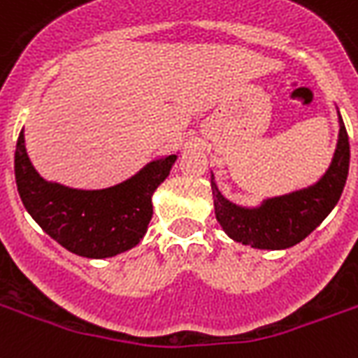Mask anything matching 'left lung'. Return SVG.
<instances>
[{
	"label": "left lung",
	"instance_id": "left-lung-1",
	"mask_svg": "<svg viewBox=\"0 0 358 358\" xmlns=\"http://www.w3.org/2000/svg\"><path fill=\"white\" fill-rule=\"evenodd\" d=\"M338 123L340 134L332 163L313 186L269 197L258 206H241L222 195L214 182V174H210L216 220L233 241L262 250L290 248L306 239L332 213L345 187L349 172V136L340 112Z\"/></svg>",
	"mask_w": 358,
	"mask_h": 358
}]
</instances>
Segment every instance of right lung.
<instances>
[{"instance_id":"obj_1","label":"right lung","mask_w":358,"mask_h":358,"mask_svg":"<svg viewBox=\"0 0 358 358\" xmlns=\"http://www.w3.org/2000/svg\"><path fill=\"white\" fill-rule=\"evenodd\" d=\"M150 161L121 184L104 189H76L45 180L31 165L24 129L15 152V178L24 208L49 237L83 258H112L136 246L152 220V195L176 161Z\"/></svg>"}]
</instances>
